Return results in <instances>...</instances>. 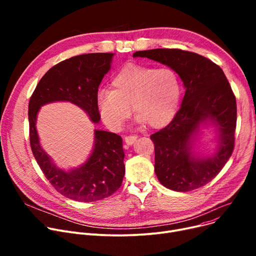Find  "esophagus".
<instances>
[{
  "mask_svg": "<svg viewBox=\"0 0 256 256\" xmlns=\"http://www.w3.org/2000/svg\"><path fill=\"white\" fill-rule=\"evenodd\" d=\"M137 138H138L137 136H126V137H124V141L128 145H132L137 140Z\"/></svg>",
  "mask_w": 256,
  "mask_h": 256,
  "instance_id": "34e87169",
  "label": "esophagus"
}]
</instances>
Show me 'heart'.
<instances>
[{"instance_id":"heart-1","label":"heart","mask_w":256,"mask_h":256,"mask_svg":"<svg viewBox=\"0 0 256 256\" xmlns=\"http://www.w3.org/2000/svg\"><path fill=\"white\" fill-rule=\"evenodd\" d=\"M112 89L96 96V110L102 122L119 130L128 119L132 106L138 124L160 128L176 115L182 96L178 74L169 67L128 63L114 74Z\"/></svg>"}]
</instances>
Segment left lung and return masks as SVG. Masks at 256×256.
<instances>
[{
    "instance_id": "obj_1",
    "label": "left lung",
    "mask_w": 256,
    "mask_h": 256,
    "mask_svg": "<svg viewBox=\"0 0 256 256\" xmlns=\"http://www.w3.org/2000/svg\"><path fill=\"white\" fill-rule=\"evenodd\" d=\"M176 74L186 89L180 109L171 122L152 134L154 172L170 190L188 192L210 182L230 160L234 147L236 102L220 67L196 52L178 48H154L134 52ZM212 126L216 147L210 155L194 150L202 127Z\"/></svg>"
}]
</instances>
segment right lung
Returning a JSON list of instances; mask_svg holds the SVG:
<instances>
[{
  "mask_svg": "<svg viewBox=\"0 0 256 256\" xmlns=\"http://www.w3.org/2000/svg\"><path fill=\"white\" fill-rule=\"evenodd\" d=\"M114 55L85 54L52 66L39 80L29 102L30 144L36 162L59 193L80 202L109 197L120 188L126 172L122 139L114 132L94 130L93 147L86 162L76 168L62 169L40 144L37 116L44 104L68 102L80 108L93 124H98V91Z\"/></svg>",
  "mask_w": 256,
  "mask_h": 256,
  "instance_id": "obj_1",
  "label": "right lung"
}]
</instances>
